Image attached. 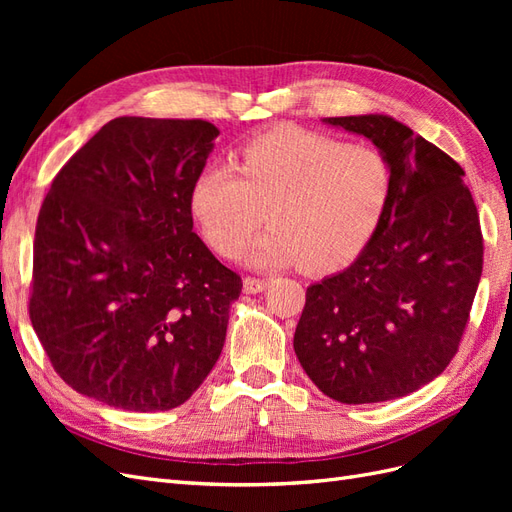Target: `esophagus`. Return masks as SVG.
I'll use <instances>...</instances> for the list:
<instances>
[{
    "instance_id": "34e87169",
    "label": "esophagus",
    "mask_w": 512,
    "mask_h": 512,
    "mask_svg": "<svg viewBox=\"0 0 512 512\" xmlns=\"http://www.w3.org/2000/svg\"><path fill=\"white\" fill-rule=\"evenodd\" d=\"M269 282L267 280H258V277H245L243 280V292L245 294H258L262 290H267Z\"/></svg>"
}]
</instances>
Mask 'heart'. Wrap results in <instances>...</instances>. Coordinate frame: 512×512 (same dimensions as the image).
I'll return each instance as SVG.
<instances>
[{
	"label": "heart",
	"instance_id": "b5f03b06",
	"mask_svg": "<svg viewBox=\"0 0 512 512\" xmlns=\"http://www.w3.org/2000/svg\"><path fill=\"white\" fill-rule=\"evenodd\" d=\"M391 166L365 145L282 128L247 143L235 162L205 168L192 185L190 211L220 256L243 250L250 267L301 265L337 271L359 256L389 207Z\"/></svg>",
	"mask_w": 512,
	"mask_h": 512
}]
</instances>
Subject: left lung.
I'll list each match as a JSON object with an SVG mask.
<instances>
[{"label": "left lung", "instance_id": "obj_1", "mask_svg": "<svg viewBox=\"0 0 512 512\" xmlns=\"http://www.w3.org/2000/svg\"><path fill=\"white\" fill-rule=\"evenodd\" d=\"M391 166L389 207L352 265L307 288L294 352L342 404H378L438 378L457 352L483 273L463 168L389 115L327 117Z\"/></svg>", "mask_w": 512, "mask_h": 512}]
</instances>
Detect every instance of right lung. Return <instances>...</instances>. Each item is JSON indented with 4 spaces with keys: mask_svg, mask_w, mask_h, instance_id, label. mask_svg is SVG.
Instances as JSON below:
<instances>
[{
    "mask_svg": "<svg viewBox=\"0 0 512 512\" xmlns=\"http://www.w3.org/2000/svg\"><path fill=\"white\" fill-rule=\"evenodd\" d=\"M218 134L203 119L117 117L53 179L36 224L29 318L81 395L170 410L220 359L243 284L196 235L190 211Z\"/></svg>",
    "mask_w": 512,
    "mask_h": 512,
    "instance_id": "right-lung-1",
    "label": "right lung"
}]
</instances>
